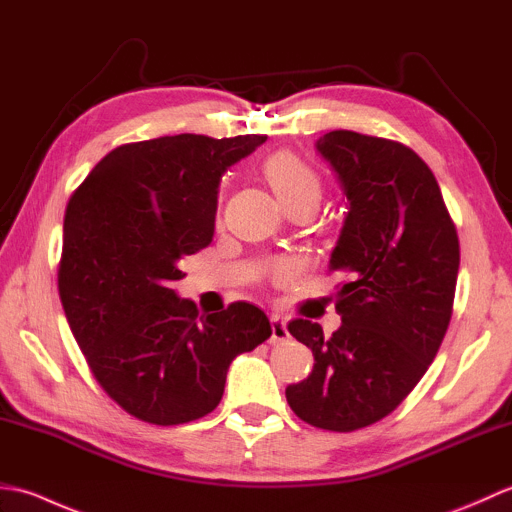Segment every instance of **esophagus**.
I'll return each instance as SVG.
<instances>
[{"instance_id":"1","label":"esophagus","mask_w":512,"mask_h":512,"mask_svg":"<svg viewBox=\"0 0 512 512\" xmlns=\"http://www.w3.org/2000/svg\"><path fill=\"white\" fill-rule=\"evenodd\" d=\"M270 328H273V334H270V343H281L290 336L286 319L279 317V314H273V317H270Z\"/></svg>"}]
</instances>
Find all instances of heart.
Listing matches in <instances>:
<instances>
[{
	"mask_svg": "<svg viewBox=\"0 0 512 512\" xmlns=\"http://www.w3.org/2000/svg\"><path fill=\"white\" fill-rule=\"evenodd\" d=\"M264 173L270 182V187L277 193L279 202L290 209L295 204H312L317 209L321 200L323 184L319 173L314 171L306 160H301L292 151H277L264 162ZM288 264H277L273 268V275L277 279H284L288 275Z\"/></svg>",
	"mask_w": 512,
	"mask_h": 512,
	"instance_id": "b5f03b06",
	"label": "heart"
}]
</instances>
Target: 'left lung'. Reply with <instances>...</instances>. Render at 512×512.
<instances>
[{"label": "left lung", "mask_w": 512, "mask_h": 512, "mask_svg": "<svg viewBox=\"0 0 512 512\" xmlns=\"http://www.w3.org/2000/svg\"><path fill=\"white\" fill-rule=\"evenodd\" d=\"M347 198L330 270L341 328L295 319L290 334L314 354L312 374L286 400L312 427L356 431L389 416L436 358L460 268L458 231L433 171L396 140L347 129L317 140Z\"/></svg>", "instance_id": "obj_1"}]
</instances>
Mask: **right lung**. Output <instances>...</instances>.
I'll return each mask as SVG.
<instances>
[{
    "label": "right lung",
    "mask_w": 512,
    "mask_h": 512,
    "mask_svg": "<svg viewBox=\"0 0 512 512\" xmlns=\"http://www.w3.org/2000/svg\"><path fill=\"white\" fill-rule=\"evenodd\" d=\"M266 136H162L112 149L72 193L59 295L94 378L134 418L160 427L220 405L228 365L273 328L253 303L200 314L173 281L209 246L222 173Z\"/></svg>",
    "instance_id": "1"
}]
</instances>
